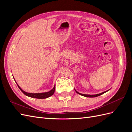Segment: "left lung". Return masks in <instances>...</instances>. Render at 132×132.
I'll use <instances>...</instances> for the list:
<instances>
[{"mask_svg": "<svg viewBox=\"0 0 132 132\" xmlns=\"http://www.w3.org/2000/svg\"><path fill=\"white\" fill-rule=\"evenodd\" d=\"M75 91H76V93H78V94H79V95H81V96H85V97H95L98 96H100V95H102V94H104V93H106L107 91H109V90H107V91H104V92H102V93H100V94H95V95H87V94H81V93H79V92H78L77 91H76V90H75Z\"/></svg>", "mask_w": 132, "mask_h": 132, "instance_id": "1", "label": "left lung"}]
</instances>
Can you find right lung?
Wrapping results in <instances>:
<instances>
[{
	"mask_svg": "<svg viewBox=\"0 0 132 132\" xmlns=\"http://www.w3.org/2000/svg\"><path fill=\"white\" fill-rule=\"evenodd\" d=\"M14 78V77H13ZM14 80L15 81V82L16 83V84L18 85L19 88L20 89L22 93L24 94L26 96H29L32 98H46L49 97L50 96H51L52 95H53L54 93V91H55V85L53 87V88L52 89H51V90H50L49 91H47V92H45V93H27V92H26L25 91H23L20 86L18 84V83L16 82V81H15V80L14 78Z\"/></svg>",
	"mask_w": 132,
	"mask_h": 132,
	"instance_id": "add662e5",
	"label": "right lung"
}]
</instances>
